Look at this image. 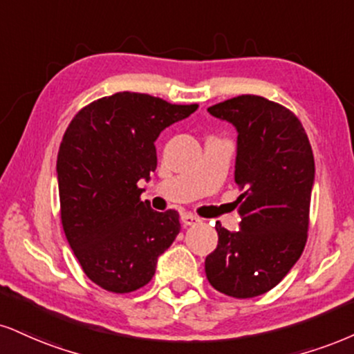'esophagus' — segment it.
<instances>
[{"instance_id":"obj_1","label":"esophagus","mask_w":354,"mask_h":354,"mask_svg":"<svg viewBox=\"0 0 354 354\" xmlns=\"http://www.w3.org/2000/svg\"><path fill=\"white\" fill-rule=\"evenodd\" d=\"M181 223L185 225H196L201 223V219L198 218V216L191 214V212H183L181 214Z\"/></svg>"}]
</instances>
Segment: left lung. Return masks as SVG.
<instances>
[{
  "mask_svg": "<svg viewBox=\"0 0 354 354\" xmlns=\"http://www.w3.org/2000/svg\"><path fill=\"white\" fill-rule=\"evenodd\" d=\"M237 130L234 181L241 224L216 223L219 241L204 262L216 290L252 299L274 288L299 261L308 231L315 160L308 136L290 110L259 95H239L207 109Z\"/></svg>",
  "mask_w": 354,
  "mask_h": 354,
  "instance_id": "left-lung-1",
  "label": "left lung"
}]
</instances>
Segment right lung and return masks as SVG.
<instances>
[{
  "mask_svg": "<svg viewBox=\"0 0 354 354\" xmlns=\"http://www.w3.org/2000/svg\"><path fill=\"white\" fill-rule=\"evenodd\" d=\"M198 105L148 93L102 97L72 118L57 155L61 219L85 275L113 293L138 290L180 232V214L153 211L138 181L156 169L155 142Z\"/></svg>",
  "mask_w": 354,
  "mask_h": 354,
  "instance_id": "1",
  "label": "right lung"
}]
</instances>
